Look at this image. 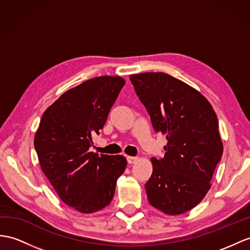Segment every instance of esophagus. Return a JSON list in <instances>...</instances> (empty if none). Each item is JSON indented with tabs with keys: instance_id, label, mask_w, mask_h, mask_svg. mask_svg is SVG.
I'll list each match as a JSON object with an SVG mask.
<instances>
[{
	"instance_id": "esophagus-1",
	"label": "esophagus",
	"mask_w": 250,
	"mask_h": 250,
	"mask_svg": "<svg viewBox=\"0 0 250 250\" xmlns=\"http://www.w3.org/2000/svg\"><path fill=\"white\" fill-rule=\"evenodd\" d=\"M137 161H138V157H130V156L127 157V162H128L129 164H133Z\"/></svg>"
}]
</instances>
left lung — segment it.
<instances>
[{"instance_id": "1", "label": "left lung", "mask_w": 250, "mask_h": 250, "mask_svg": "<svg viewBox=\"0 0 250 250\" xmlns=\"http://www.w3.org/2000/svg\"><path fill=\"white\" fill-rule=\"evenodd\" d=\"M156 132L167 136L166 155L151 158L145 184L149 204L168 215L202 202L223 155L217 117L197 90L162 72L129 76Z\"/></svg>"}]
</instances>
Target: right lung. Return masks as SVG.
Segmentation results:
<instances>
[{
    "mask_svg": "<svg viewBox=\"0 0 250 250\" xmlns=\"http://www.w3.org/2000/svg\"><path fill=\"white\" fill-rule=\"evenodd\" d=\"M125 79L100 76L64 92L44 111L34 146L42 172L62 202L82 213L105 208L127 161L89 151Z\"/></svg>",
    "mask_w": 250,
    "mask_h": 250,
    "instance_id": "obj_1",
    "label": "right lung"
}]
</instances>
